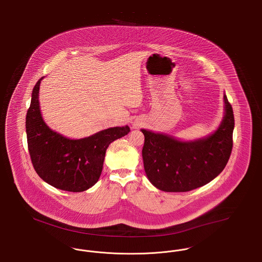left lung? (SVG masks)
<instances>
[{"instance_id":"left-lung-1","label":"left lung","mask_w":262,"mask_h":262,"mask_svg":"<svg viewBox=\"0 0 262 262\" xmlns=\"http://www.w3.org/2000/svg\"><path fill=\"white\" fill-rule=\"evenodd\" d=\"M224 117L211 135L193 141L141 129L147 178L162 191L187 192L206 185L224 169L233 147L234 114L224 94Z\"/></svg>"}]
</instances>
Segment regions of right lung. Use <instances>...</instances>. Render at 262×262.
Returning a JSON list of instances; mask_svg holds the SVG:
<instances>
[{"instance_id": "right-lung-1", "label": "right lung", "mask_w": 262, "mask_h": 262, "mask_svg": "<svg viewBox=\"0 0 262 262\" xmlns=\"http://www.w3.org/2000/svg\"><path fill=\"white\" fill-rule=\"evenodd\" d=\"M42 80L33 89L26 115L27 143L33 167L38 176L53 187L83 192L97 182L109 144L126 136L129 127H110L81 139H70L57 134L42 120L39 103Z\"/></svg>"}]
</instances>
